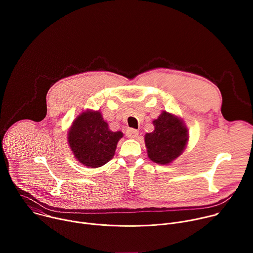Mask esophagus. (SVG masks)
<instances>
[{"mask_svg": "<svg viewBox=\"0 0 253 253\" xmlns=\"http://www.w3.org/2000/svg\"><path fill=\"white\" fill-rule=\"evenodd\" d=\"M138 134H139V132H138V130H136V129L128 128V129L126 130V136L129 137V138H136V137L138 136Z\"/></svg>", "mask_w": 253, "mask_h": 253, "instance_id": "obj_1", "label": "esophagus"}]
</instances>
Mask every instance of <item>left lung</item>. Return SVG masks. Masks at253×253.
<instances>
[{"mask_svg":"<svg viewBox=\"0 0 253 253\" xmlns=\"http://www.w3.org/2000/svg\"><path fill=\"white\" fill-rule=\"evenodd\" d=\"M153 125L155 130L145 135L148 157L158 164H168L183 152L188 140L187 129L178 117L165 111Z\"/></svg>","mask_w":253,"mask_h":253,"instance_id":"obj_1","label":"left lung"}]
</instances>
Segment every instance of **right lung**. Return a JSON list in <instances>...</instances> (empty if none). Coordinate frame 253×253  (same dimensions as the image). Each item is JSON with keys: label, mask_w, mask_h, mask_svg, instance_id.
<instances>
[{"label": "right lung", "mask_w": 253, "mask_h": 253, "mask_svg": "<svg viewBox=\"0 0 253 253\" xmlns=\"http://www.w3.org/2000/svg\"><path fill=\"white\" fill-rule=\"evenodd\" d=\"M122 136V132L108 128L99 111H86L73 122L68 141L79 162L97 168L112 159Z\"/></svg>", "instance_id": "add662e5"}]
</instances>
